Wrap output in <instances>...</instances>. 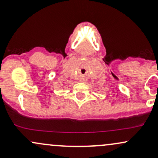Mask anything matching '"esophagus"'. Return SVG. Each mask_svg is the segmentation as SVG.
<instances>
[{
  "label": "esophagus",
  "instance_id": "esophagus-1",
  "mask_svg": "<svg viewBox=\"0 0 158 158\" xmlns=\"http://www.w3.org/2000/svg\"><path fill=\"white\" fill-rule=\"evenodd\" d=\"M81 81H84V80H82V79H81V80H80Z\"/></svg>",
  "mask_w": 158,
  "mask_h": 158
}]
</instances>
